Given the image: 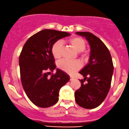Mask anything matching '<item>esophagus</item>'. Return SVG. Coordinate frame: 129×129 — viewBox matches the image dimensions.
I'll return each instance as SVG.
<instances>
[{"mask_svg": "<svg viewBox=\"0 0 129 129\" xmlns=\"http://www.w3.org/2000/svg\"><path fill=\"white\" fill-rule=\"evenodd\" d=\"M74 77L73 76H71L70 77V80H73L74 79Z\"/></svg>", "mask_w": 129, "mask_h": 129, "instance_id": "1", "label": "esophagus"}]
</instances>
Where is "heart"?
<instances>
[{"label":"heart","instance_id":"obj_1","mask_svg":"<svg viewBox=\"0 0 129 129\" xmlns=\"http://www.w3.org/2000/svg\"><path fill=\"white\" fill-rule=\"evenodd\" d=\"M69 43L77 52H83L86 48V42L82 38L80 37H74L69 40ZM63 51V42L61 41H57L53 44L51 52L54 57L56 59L61 58ZM59 68L62 71L71 74L80 68L81 64L78 61H69L67 60H63L58 63Z\"/></svg>","mask_w":129,"mask_h":129}]
</instances>
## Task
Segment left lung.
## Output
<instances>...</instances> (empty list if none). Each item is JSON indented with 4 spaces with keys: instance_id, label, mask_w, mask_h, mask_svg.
<instances>
[{
    "instance_id": "8db88e82",
    "label": "left lung",
    "mask_w": 129,
    "mask_h": 129,
    "mask_svg": "<svg viewBox=\"0 0 129 129\" xmlns=\"http://www.w3.org/2000/svg\"><path fill=\"white\" fill-rule=\"evenodd\" d=\"M75 34L85 38L90 48L89 63L79 72L84 79L80 80L81 87L75 92V101L80 106L91 109L99 106L109 91L113 73L112 59L106 46L95 35L89 32Z\"/></svg>"
}]
</instances>
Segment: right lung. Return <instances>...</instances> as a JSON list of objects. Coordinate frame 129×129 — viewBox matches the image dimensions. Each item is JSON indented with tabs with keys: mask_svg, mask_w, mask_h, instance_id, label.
Returning a JSON list of instances; mask_svg holds the SVG:
<instances>
[{
	"mask_svg": "<svg viewBox=\"0 0 129 129\" xmlns=\"http://www.w3.org/2000/svg\"><path fill=\"white\" fill-rule=\"evenodd\" d=\"M71 36L69 33L43 29L31 36L24 45L19 57L22 84L29 99L38 107H49L58 101L59 91L70 77L64 71L56 69L51 48L58 40Z\"/></svg>",
	"mask_w": 129,
	"mask_h": 129,
	"instance_id": "obj_1",
	"label": "right lung"
}]
</instances>
